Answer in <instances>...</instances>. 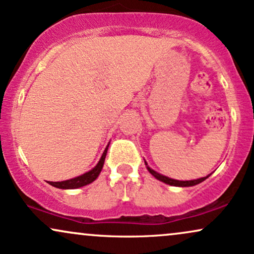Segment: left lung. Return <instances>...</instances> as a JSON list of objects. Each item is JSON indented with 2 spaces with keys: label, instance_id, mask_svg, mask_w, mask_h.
Returning <instances> with one entry per match:
<instances>
[{
  "label": "left lung",
  "instance_id": "8db88e82",
  "mask_svg": "<svg viewBox=\"0 0 254 254\" xmlns=\"http://www.w3.org/2000/svg\"><path fill=\"white\" fill-rule=\"evenodd\" d=\"M146 164V168H147L148 171H150L151 175H153L154 177L157 178V180L164 182V183L169 184V186H174V187H192V186H196V184L201 183V182H203L204 180H207L208 177H209V175L207 176V177H202V178H198V180H193V181H177V180H172V178H169L166 177V176H163L160 174H158L157 171H154V170H152L150 166L147 165V163L145 162Z\"/></svg>",
  "mask_w": 254,
  "mask_h": 254
}]
</instances>
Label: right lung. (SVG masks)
Here are the masks:
<instances>
[{"label":"right lung","mask_w":254,"mask_h":254,"mask_svg":"<svg viewBox=\"0 0 254 254\" xmlns=\"http://www.w3.org/2000/svg\"><path fill=\"white\" fill-rule=\"evenodd\" d=\"M108 146H107L106 150H104L102 157H101V159H100V162H98L97 165L95 166V168L92 170H90V171L85 172L84 175H80V176H78V177L71 178V180H67V181L49 182V184H51L52 187L59 188V189H77V188L88 186V184L92 183V182H94L98 177L101 170H102V168H103L104 159H106Z\"/></svg>","instance_id":"obj_1"}]
</instances>
